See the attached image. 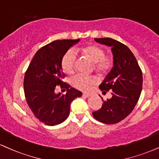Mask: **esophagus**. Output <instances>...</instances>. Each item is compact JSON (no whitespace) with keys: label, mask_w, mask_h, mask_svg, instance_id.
<instances>
[{"label":"esophagus","mask_w":159,"mask_h":159,"mask_svg":"<svg viewBox=\"0 0 159 159\" xmlns=\"http://www.w3.org/2000/svg\"><path fill=\"white\" fill-rule=\"evenodd\" d=\"M90 95H91L89 94V93H83V97H84V98H89Z\"/></svg>","instance_id":"obj_1"}]
</instances>
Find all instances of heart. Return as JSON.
Masks as SVG:
<instances>
[{
    "label": "heart",
    "instance_id": "heart-1",
    "mask_svg": "<svg viewBox=\"0 0 159 159\" xmlns=\"http://www.w3.org/2000/svg\"><path fill=\"white\" fill-rule=\"evenodd\" d=\"M84 53L95 64V68L100 72H106L110 70L112 65V61L106 58L105 52L100 47L95 45L87 46L83 49ZM78 58V52L75 49H68L64 55L61 61L62 67L65 72L70 73L75 70ZM74 87L82 91H87L92 85L96 83V78L93 76H87L83 74H77L71 79Z\"/></svg>",
    "mask_w": 159,
    "mask_h": 159
}]
</instances>
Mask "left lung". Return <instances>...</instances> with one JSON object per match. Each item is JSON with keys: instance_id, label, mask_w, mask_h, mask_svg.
Listing matches in <instances>:
<instances>
[{"instance_id": "1", "label": "left lung", "mask_w": 159, "mask_h": 159, "mask_svg": "<svg viewBox=\"0 0 159 159\" xmlns=\"http://www.w3.org/2000/svg\"><path fill=\"white\" fill-rule=\"evenodd\" d=\"M111 47L113 67L99 86L103 93L112 91V98L104 101L102 107L93 112L98 121L116 124L127 117L136 105L142 89V72L130 49L110 38H95Z\"/></svg>"}]
</instances>
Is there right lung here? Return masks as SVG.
I'll use <instances>...</instances> for the list:
<instances>
[{"instance_id":"right-lung-1","label":"right lung","mask_w":159,"mask_h":159,"mask_svg":"<svg viewBox=\"0 0 159 159\" xmlns=\"http://www.w3.org/2000/svg\"><path fill=\"white\" fill-rule=\"evenodd\" d=\"M77 40H57L38 49L24 80V94L30 110L40 121L54 126L62 123L70 115V104L82 93L62 81L65 75L61 61ZM61 85L68 90L65 95L54 93L55 87Z\"/></svg>"}]
</instances>
